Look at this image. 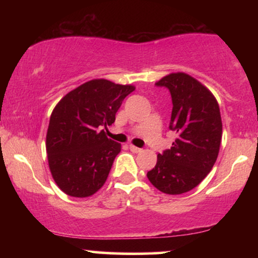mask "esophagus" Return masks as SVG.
Instances as JSON below:
<instances>
[{
    "instance_id": "obj_1",
    "label": "esophagus",
    "mask_w": 258,
    "mask_h": 258,
    "mask_svg": "<svg viewBox=\"0 0 258 258\" xmlns=\"http://www.w3.org/2000/svg\"><path fill=\"white\" fill-rule=\"evenodd\" d=\"M130 150H131L132 153H141V152H142L141 148L135 147V146H130Z\"/></svg>"
}]
</instances>
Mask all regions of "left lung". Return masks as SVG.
<instances>
[{
	"mask_svg": "<svg viewBox=\"0 0 258 258\" xmlns=\"http://www.w3.org/2000/svg\"><path fill=\"white\" fill-rule=\"evenodd\" d=\"M155 85L170 91V130L177 138L171 149L159 154L147 177L162 193L183 194L199 184L217 160L222 139L220 106L214 94L188 74L172 73Z\"/></svg>",
	"mask_w": 258,
	"mask_h": 258,
	"instance_id": "8db88e82",
	"label": "left lung"
}]
</instances>
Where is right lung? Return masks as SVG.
<instances>
[{"mask_svg":"<svg viewBox=\"0 0 258 258\" xmlns=\"http://www.w3.org/2000/svg\"><path fill=\"white\" fill-rule=\"evenodd\" d=\"M135 91L104 79L85 82L59 100L46 136L49 170L57 185L74 198H87L105 183L121 144L105 136L122 100Z\"/></svg>","mask_w":258,"mask_h":258,"instance_id":"1","label":"right lung"}]
</instances>
